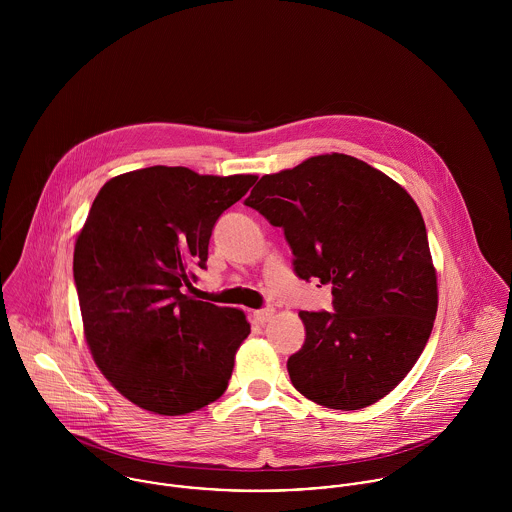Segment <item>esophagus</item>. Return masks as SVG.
<instances>
[{
	"label": "esophagus",
	"instance_id": "34e87169",
	"mask_svg": "<svg viewBox=\"0 0 512 512\" xmlns=\"http://www.w3.org/2000/svg\"><path fill=\"white\" fill-rule=\"evenodd\" d=\"M272 317H274V309H272V307H266V309H258V311H254V319H256L260 325L268 323Z\"/></svg>",
	"mask_w": 512,
	"mask_h": 512
}]
</instances>
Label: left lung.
<instances>
[{
	"instance_id": "obj_1",
	"label": "left lung",
	"mask_w": 512,
	"mask_h": 512,
	"mask_svg": "<svg viewBox=\"0 0 512 512\" xmlns=\"http://www.w3.org/2000/svg\"><path fill=\"white\" fill-rule=\"evenodd\" d=\"M246 207L282 226L301 280L329 284L333 309L299 311L288 359L297 392L335 410L366 408L420 359L438 313L426 224L408 191L345 153L264 175Z\"/></svg>"
}]
</instances>
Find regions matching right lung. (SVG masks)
Instances as JSON below:
<instances>
[{
    "instance_id": "obj_1",
    "label": "right lung",
    "mask_w": 512,
    "mask_h": 512,
    "mask_svg": "<svg viewBox=\"0 0 512 512\" xmlns=\"http://www.w3.org/2000/svg\"><path fill=\"white\" fill-rule=\"evenodd\" d=\"M256 175H199L153 165L112 177L74 244L84 339L110 384L159 416L220 398L250 335L244 311L185 293L207 268L220 215Z\"/></svg>"
}]
</instances>
